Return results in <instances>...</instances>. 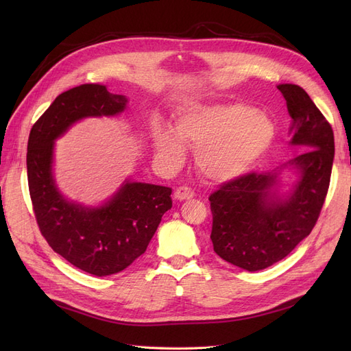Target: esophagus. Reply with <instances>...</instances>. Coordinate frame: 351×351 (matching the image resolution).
Returning a JSON list of instances; mask_svg holds the SVG:
<instances>
[{
	"mask_svg": "<svg viewBox=\"0 0 351 351\" xmlns=\"http://www.w3.org/2000/svg\"><path fill=\"white\" fill-rule=\"evenodd\" d=\"M195 196V192L189 186H180L176 189L174 197L178 200H184V199H192Z\"/></svg>",
	"mask_w": 351,
	"mask_h": 351,
	"instance_id": "34e87169",
	"label": "esophagus"
}]
</instances>
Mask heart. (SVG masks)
I'll return each instance as SVG.
<instances>
[{
    "label": "heart",
    "instance_id": "obj_1",
    "mask_svg": "<svg viewBox=\"0 0 351 351\" xmlns=\"http://www.w3.org/2000/svg\"><path fill=\"white\" fill-rule=\"evenodd\" d=\"M176 132L158 130L159 155L176 165L184 159V143L196 151L200 174L212 182H227L246 173L269 149L275 124L247 104L193 105L180 114Z\"/></svg>",
    "mask_w": 351,
    "mask_h": 351
}]
</instances>
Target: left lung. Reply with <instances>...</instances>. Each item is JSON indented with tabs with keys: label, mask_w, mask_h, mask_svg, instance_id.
I'll return each mask as SVG.
<instances>
[{
	"label": "left lung",
	"mask_w": 351,
	"mask_h": 351,
	"mask_svg": "<svg viewBox=\"0 0 351 351\" xmlns=\"http://www.w3.org/2000/svg\"><path fill=\"white\" fill-rule=\"evenodd\" d=\"M278 89L293 119L291 143L307 147L289 162L300 173L291 195L281 199L271 192L280 171H252L222 183L209 196L210 240L215 253L228 263L252 272L284 259L311 234L324 206L332 171L331 124L300 86L285 83Z\"/></svg>",
	"instance_id": "8db88e82"
}]
</instances>
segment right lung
<instances>
[{"instance_id":"1","label":"right lung","mask_w":351,"mask_h":351,"mask_svg":"<svg viewBox=\"0 0 351 351\" xmlns=\"http://www.w3.org/2000/svg\"><path fill=\"white\" fill-rule=\"evenodd\" d=\"M127 98L105 84L84 83L62 92L34 124L27 142V183L40 234L74 267L97 277L121 272L145 253L171 189L127 182L108 204L84 208L62 197L52 178L54 141L84 117L115 115Z\"/></svg>"}]
</instances>
